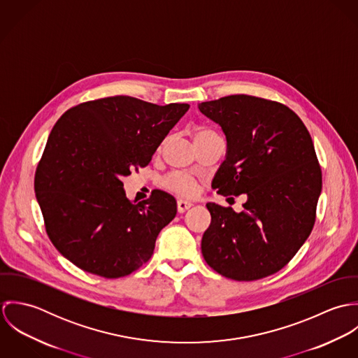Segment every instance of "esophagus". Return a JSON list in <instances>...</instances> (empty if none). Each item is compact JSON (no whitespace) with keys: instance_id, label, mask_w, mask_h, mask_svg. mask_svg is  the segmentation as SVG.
<instances>
[{"instance_id":"obj_1","label":"esophagus","mask_w":358,"mask_h":358,"mask_svg":"<svg viewBox=\"0 0 358 358\" xmlns=\"http://www.w3.org/2000/svg\"><path fill=\"white\" fill-rule=\"evenodd\" d=\"M192 206H193L192 203H187V201L179 200V201H178V212H179V213H183V212H186L187 209H190Z\"/></svg>"}]
</instances>
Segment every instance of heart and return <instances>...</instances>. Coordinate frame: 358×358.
Returning <instances> with one entry per match:
<instances>
[{
    "instance_id": "heart-1",
    "label": "heart",
    "mask_w": 358,
    "mask_h": 358,
    "mask_svg": "<svg viewBox=\"0 0 358 358\" xmlns=\"http://www.w3.org/2000/svg\"><path fill=\"white\" fill-rule=\"evenodd\" d=\"M217 135L216 132H213L209 128L205 127H199L194 129V143L208 139L210 136ZM164 187L180 197H186V199H192L194 196H197L199 190H200V183L199 180L187 173H180V172H173L171 175H168L164 182H162Z\"/></svg>"
}]
</instances>
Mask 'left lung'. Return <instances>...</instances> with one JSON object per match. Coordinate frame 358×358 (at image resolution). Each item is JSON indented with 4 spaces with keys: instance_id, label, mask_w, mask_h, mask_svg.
<instances>
[{
    "instance_id": "8db88e82",
    "label": "left lung",
    "mask_w": 358,
    "mask_h": 358,
    "mask_svg": "<svg viewBox=\"0 0 358 358\" xmlns=\"http://www.w3.org/2000/svg\"><path fill=\"white\" fill-rule=\"evenodd\" d=\"M199 108L227 141L212 189L224 197L247 196L238 213L206 204L205 262L237 281L271 275L299 251L315 222L322 175L311 136L289 107L256 96L230 95Z\"/></svg>"
}]
</instances>
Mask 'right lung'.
Listing matches in <instances>:
<instances>
[{
  "instance_id": "right-lung-1",
  "label": "right lung",
  "mask_w": 358,
  "mask_h": 358,
  "mask_svg": "<svg viewBox=\"0 0 358 358\" xmlns=\"http://www.w3.org/2000/svg\"><path fill=\"white\" fill-rule=\"evenodd\" d=\"M189 107L110 96L77 104L57 120L34 190L52 244L73 264L118 278L152 257L158 233L176 215V200L153 190L132 203L121 179L152 161Z\"/></svg>"
}]
</instances>
